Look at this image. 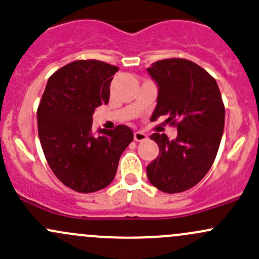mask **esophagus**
I'll list each match as a JSON object with an SVG mask.
<instances>
[{
	"label": "esophagus",
	"instance_id": "1",
	"mask_svg": "<svg viewBox=\"0 0 259 259\" xmlns=\"http://www.w3.org/2000/svg\"><path fill=\"white\" fill-rule=\"evenodd\" d=\"M133 138H135L136 142H143L147 140V135L146 133L141 132V131H137V132H135V136H133Z\"/></svg>",
	"mask_w": 259,
	"mask_h": 259
}]
</instances>
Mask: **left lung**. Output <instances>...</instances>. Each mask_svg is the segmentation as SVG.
<instances>
[{
  "instance_id": "obj_1",
  "label": "left lung",
  "mask_w": 259,
  "mask_h": 259,
  "mask_svg": "<svg viewBox=\"0 0 259 259\" xmlns=\"http://www.w3.org/2000/svg\"><path fill=\"white\" fill-rule=\"evenodd\" d=\"M158 88L151 121L166 116L178 136L153 133L159 154L147 166L149 182L160 191L182 193L206 175L218 154L225 126V106L216 80L186 59H164L147 69Z\"/></svg>"
}]
</instances>
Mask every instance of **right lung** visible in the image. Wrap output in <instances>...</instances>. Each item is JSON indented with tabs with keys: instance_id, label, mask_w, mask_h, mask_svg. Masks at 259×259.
Wrapping results in <instances>:
<instances>
[{
	"instance_id": "obj_1",
	"label": "right lung",
	"mask_w": 259,
	"mask_h": 259,
	"mask_svg": "<svg viewBox=\"0 0 259 259\" xmlns=\"http://www.w3.org/2000/svg\"><path fill=\"white\" fill-rule=\"evenodd\" d=\"M117 66L76 60L49 77L37 111L38 135L55 177L77 193L106 188L133 140L130 127L93 131V115L110 99Z\"/></svg>"
}]
</instances>
